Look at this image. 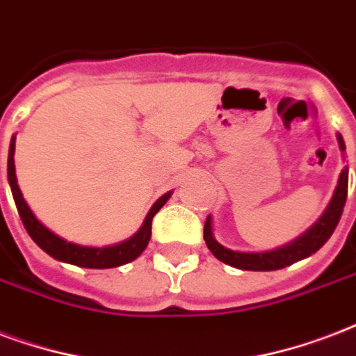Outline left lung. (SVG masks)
<instances>
[{"label":"left lung","mask_w":356,"mask_h":356,"mask_svg":"<svg viewBox=\"0 0 356 356\" xmlns=\"http://www.w3.org/2000/svg\"><path fill=\"white\" fill-rule=\"evenodd\" d=\"M338 143H340L341 151H346V143L343 138L338 134ZM347 200V168L341 172L338 186H336L332 202L329 203V207L325 211L321 218L308 229L300 238H297L295 243L287 244L284 248L273 252H263V254H246V252H233L224 248L220 243H216L211 232V220H205L203 226V238L207 243V248L213 252V256L216 259H220L226 265L232 267L243 268V270H278L284 268L291 263H297L298 259L316 254L323 244L329 241V237L334 233L340 216L343 213V205Z\"/></svg>","instance_id":"1"}]
</instances>
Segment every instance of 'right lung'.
<instances>
[{"label": "right lung", "mask_w": 356, "mask_h": 356, "mask_svg": "<svg viewBox=\"0 0 356 356\" xmlns=\"http://www.w3.org/2000/svg\"><path fill=\"white\" fill-rule=\"evenodd\" d=\"M7 175H9V184L13 190V197H15L16 209L20 214L22 222L26 232L29 233V237L33 238L35 243L39 244L40 248L51 256L54 259L59 261L72 263L78 267L86 268H112L124 265V263L132 261L140 256L145 246H147L149 238H151V226H153V216L160 211V207L168 202L170 194H164L159 202L154 203L153 209L149 211L147 218L143 222V226L140 227V232L136 233L134 237L124 241L115 246H106V248H89V246H78V244L67 243L61 237H58L56 233H51L48 227L40 224L35 214L31 213V209L27 207V203L22 197V192L16 183L15 173V140L10 142L9 147V162H7Z\"/></svg>", "instance_id": "right-lung-1"}]
</instances>
